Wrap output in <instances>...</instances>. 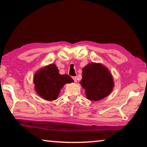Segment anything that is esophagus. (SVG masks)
<instances>
[{
	"label": "esophagus",
	"mask_w": 147,
	"mask_h": 147,
	"mask_svg": "<svg viewBox=\"0 0 147 147\" xmlns=\"http://www.w3.org/2000/svg\"><path fill=\"white\" fill-rule=\"evenodd\" d=\"M73 79L74 80V82H77V78H76V76H73Z\"/></svg>",
	"instance_id": "obj_1"
}]
</instances>
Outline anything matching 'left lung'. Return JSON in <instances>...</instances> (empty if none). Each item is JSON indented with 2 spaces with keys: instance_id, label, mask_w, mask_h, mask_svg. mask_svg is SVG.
I'll list each match as a JSON object with an SVG mask.
<instances>
[{
  "instance_id": "8db88e82",
  "label": "left lung",
  "mask_w": 147,
  "mask_h": 147,
  "mask_svg": "<svg viewBox=\"0 0 147 147\" xmlns=\"http://www.w3.org/2000/svg\"><path fill=\"white\" fill-rule=\"evenodd\" d=\"M80 84L85 89L87 98L98 101L108 96L114 88V81L109 69L100 63H89L82 69Z\"/></svg>"
}]
</instances>
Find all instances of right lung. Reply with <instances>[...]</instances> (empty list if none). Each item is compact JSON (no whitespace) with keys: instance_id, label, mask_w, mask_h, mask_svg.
Returning <instances> with one entry per match:
<instances>
[{"instance_id":"1","label":"right lung","mask_w":147,"mask_h":147,"mask_svg":"<svg viewBox=\"0 0 147 147\" xmlns=\"http://www.w3.org/2000/svg\"><path fill=\"white\" fill-rule=\"evenodd\" d=\"M34 89L41 98L48 101L58 98L65 84L74 82L68 74H60L55 64L51 63L39 69L34 74Z\"/></svg>"}]
</instances>
